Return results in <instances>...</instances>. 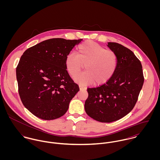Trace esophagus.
Returning a JSON list of instances; mask_svg holds the SVG:
<instances>
[{
    "mask_svg": "<svg viewBox=\"0 0 160 160\" xmlns=\"http://www.w3.org/2000/svg\"><path fill=\"white\" fill-rule=\"evenodd\" d=\"M79 89L81 91H84V90H86V88L85 87H83L82 86H79Z\"/></svg>",
    "mask_w": 160,
    "mask_h": 160,
    "instance_id": "esophagus-1",
    "label": "esophagus"
}]
</instances>
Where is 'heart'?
Segmentation results:
<instances>
[{
	"label": "heart",
	"mask_w": 160,
	"mask_h": 160,
	"mask_svg": "<svg viewBox=\"0 0 160 160\" xmlns=\"http://www.w3.org/2000/svg\"><path fill=\"white\" fill-rule=\"evenodd\" d=\"M84 64L86 71L75 74ZM118 56L113 50L93 41H87L77 47V54L69 53L65 58V67L76 82L87 86L94 82L100 85L109 81L116 71Z\"/></svg>",
	"instance_id": "obj_1"
}]
</instances>
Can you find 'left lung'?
Instances as JSON below:
<instances>
[{
    "label": "left lung",
    "instance_id": "8db88e82",
    "mask_svg": "<svg viewBox=\"0 0 160 160\" xmlns=\"http://www.w3.org/2000/svg\"><path fill=\"white\" fill-rule=\"evenodd\" d=\"M118 56V65L112 78L105 84L88 88L85 102L86 113L102 122L117 121L134 107L144 77L140 61L129 48L116 42H108Z\"/></svg>",
    "mask_w": 160,
    "mask_h": 160
}]
</instances>
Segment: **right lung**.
Segmentation results:
<instances>
[{
	"mask_svg": "<svg viewBox=\"0 0 160 160\" xmlns=\"http://www.w3.org/2000/svg\"><path fill=\"white\" fill-rule=\"evenodd\" d=\"M82 39L53 38L24 51L16 69L18 93L23 105L34 116L57 119L66 113L79 91L65 67V58Z\"/></svg>",
	"mask_w": 160,
	"mask_h": 160,
	"instance_id": "1",
	"label": "right lung"
}]
</instances>
